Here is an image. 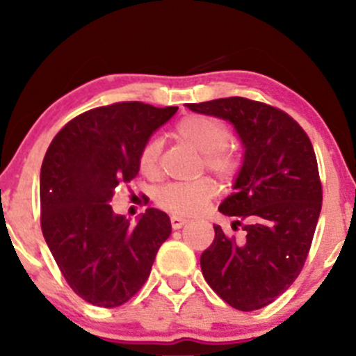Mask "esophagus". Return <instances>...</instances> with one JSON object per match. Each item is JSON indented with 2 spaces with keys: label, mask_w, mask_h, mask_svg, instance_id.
<instances>
[{
  "label": "esophagus",
  "mask_w": 356,
  "mask_h": 356,
  "mask_svg": "<svg viewBox=\"0 0 356 356\" xmlns=\"http://www.w3.org/2000/svg\"><path fill=\"white\" fill-rule=\"evenodd\" d=\"M186 222H187V219L181 218V216H172V218H170V224H172L174 229H181V227H182Z\"/></svg>",
  "instance_id": "esophagus-1"
}]
</instances>
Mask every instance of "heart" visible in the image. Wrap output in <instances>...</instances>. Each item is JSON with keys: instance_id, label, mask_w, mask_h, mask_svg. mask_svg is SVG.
Instances as JSON below:
<instances>
[{"instance_id": "b5f03b06", "label": "heart", "mask_w": 356, "mask_h": 356, "mask_svg": "<svg viewBox=\"0 0 356 356\" xmlns=\"http://www.w3.org/2000/svg\"><path fill=\"white\" fill-rule=\"evenodd\" d=\"M175 136L202 154V167L222 182H231L241 169V155L227 144L231 132L222 122L207 115H186L175 125ZM162 140L152 137L138 152V169L147 177L159 174ZM218 187L211 179L202 177L194 182L167 184L155 192V204L174 216H194L216 195Z\"/></svg>"}]
</instances>
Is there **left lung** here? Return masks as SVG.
<instances>
[{
  "label": "left lung",
  "instance_id": "1",
  "mask_svg": "<svg viewBox=\"0 0 356 356\" xmlns=\"http://www.w3.org/2000/svg\"><path fill=\"white\" fill-rule=\"evenodd\" d=\"M187 107L229 120L244 147L234 192L219 206L244 238L214 226L202 275L232 308H264L293 284L312 248L323 201L312 140L295 118L263 102L229 97Z\"/></svg>",
  "mask_w": 356,
  "mask_h": 356
}]
</instances>
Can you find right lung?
Segmentation results:
<instances>
[{"label":"right lung","mask_w":356,"mask_h":356,"mask_svg":"<svg viewBox=\"0 0 356 356\" xmlns=\"http://www.w3.org/2000/svg\"><path fill=\"white\" fill-rule=\"evenodd\" d=\"M177 107L118 102L72 118L44 154L42 231L61 275L90 305L117 308L144 286L170 236L165 212L149 207L137 224L113 214L118 184L138 174V152Z\"/></svg>","instance_id":"right-lung-1"}]
</instances>
